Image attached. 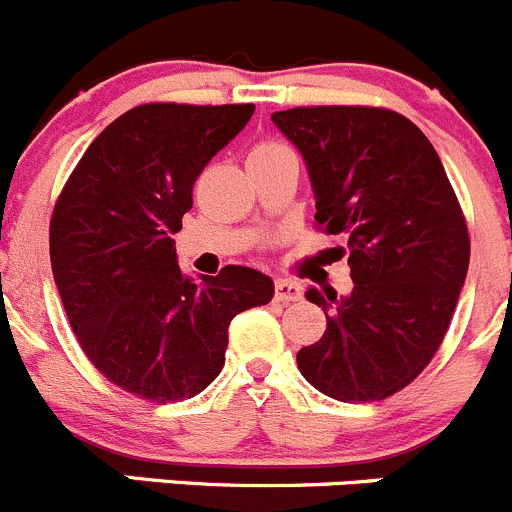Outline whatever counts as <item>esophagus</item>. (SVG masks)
Segmentation results:
<instances>
[{
    "instance_id": "1",
    "label": "esophagus",
    "mask_w": 512,
    "mask_h": 512,
    "mask_svg": "<svg viewBox=\"0 0 512 512\" xmlns=\"http://www.w3.org/2000/svg\"><path fill=\"white\" fill-rule=\"evenodd\" d=\"M301 298V288L298 283L288 281V278H278L276 281V301L278 303H291Z\"/></svg>"
}]
</instances>
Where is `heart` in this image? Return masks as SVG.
Masks as SVG:
<instances>
[{"mask_svg": "<svg viewBox=\"0 0 512 512\" xmlns=\"http://www.w3.org/2000/svg\"><path fill=\"white\" fill-rule=\"evenodd\" d=\"M288 146L281 144V141H261V144H256L254 149H251L249 159H258V156H271V154H278V151H286Z\"/></svg>", "mask_w": 512, "mask_h": 512, "instance_id": "b5f03b06", "label": "heart"}]
</instances>
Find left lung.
<instances>
[{"mask_svg":"<svg viewBox=\"0 0 512 512\" xmlns=\"http://www.w3.org/2000/svg\"><path fill=\"white\" fill-rule=\"evenodd\" d=\"M306 161L316 224L348 254L353 291L308 288L326 313L298 351L301 376L343 403L406 388L443 343L470 261L465 216L433 144L378 106H296L271 114Z\"/></svg>","mask_w":512,"mask_h":512,"instance_id":"obj_1","label":"left lung"}]
</instances>
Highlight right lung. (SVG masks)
I'll use <instances>...</instances> for the list:
<instances>
[{
    "label": "right lung",
    "mask_w": 512,
    "mask_h": 512,
    "mask_svg": "<svg viewBox=\"0 0 512 512\" xmlns=\"http://www.w3.org/2000/svg\"><path fill=\"white\" fill-rule=\"evenodd\" d=\"M254 104H141L111 121L59 194L49 256L72 331L126 393L176 403L224 368L229 323L266 306L273 281L246 266L194 283L171 236L204 166L249 124Z\"/></svg>",
    "instance_id": "right-lung-1"
}]
</instances>
